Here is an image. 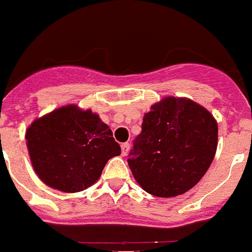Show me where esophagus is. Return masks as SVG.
Masks as SVG:
<instances>
[{
	"instance_id": "esophagus-1",
	"label": "esophagus",
	"mask_w": 252,
	"mask_h": 252,
	"mask_svg": "<svg viewBox=\"0 0 252 252\" xmlns=\"http://www.w3.org/2000/svg\"><path fill=\"white\" fill-rule=\"evenodd\" d=\"M128 149H130V144H128V143H124V144L121 145V155L122 156L127 155Z\"/></svg>"
}]
</instances>
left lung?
<instances>
[{"mask_svg":"<svg viewBox=\"0 0 252 252\" xmlns=\"http://www.w3.org/2000/svg\"><path fill=\"white\" fill-rule=\"evenodd\" d=\"M218 148V122L188 97L166 96L144 114L127 162L135 180L156 197L192 189L209 170Z\"/></svg>","mask_w":252,"mask_h":252,"instance_id":"obj_1","label":"left lung"}]
</instances>
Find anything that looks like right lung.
Wrapping results in <instances>:
<instances>
[{
  "label": "right lung",
  "mask_w": 252,
  "mask_h": 252,
  "mask_svg": "<svg viewBox=\"0 0 252 252\" xmlns=\"http://www.w3.org/2000/svg\"><path fill=\"white\" fill-rule=\"evenodd\" d=\"M33 170L47 187L76 193L99 180L121 148L99 114L68 104L36 118L26 131Z\"/></svg>",
  "instance_id": "right-lung-1"
}]
</instances>
